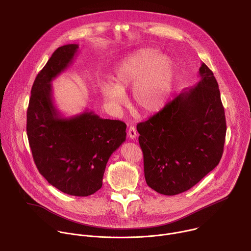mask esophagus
<instances>
[{
    "label": "esophagus",
    "mask_w": 251,
    "mask_h": 251,
    "mask_svg": "<svg viewBox=\"0 0 251 251\" xmlns=\"http://www.w3.org/2000/svg\"><path fill=\"white\" fill-rule=\"evenodd\" d=\"M128 136L131 138V139H135L137 137V130L134 126H130L129 127V130H128Z\"/></svg>",
    "instance_id": "34e87169"
}]
</instances>
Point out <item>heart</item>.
I'll use <instances>...</instances> for the list:
<instances>
[{
	"mask_svg": "<svg viewBox=\"0 0 251 251\" xmlns=\"http://www.w3.org/2000/svg\"><path fill=\"white\" fill-rule=\"evenodd\" d=\"M174 60L158 50L144 48L123 58L115 67L113 82L99 85L103 98L113 107L127 101L125 90L133 85V99L145 113L159 111L167 102L175 83Z\"/></svg>",
	"mask_w": 251,
	"mask_h": 251,
	"instance_id": "1",
	"label": "heart"
}]
</instances>
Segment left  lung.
I'll use <instances>...</instances> for the list:
<instances>
[{
	"label": "left lung",
	"instance_id": "left-lung-1",
	"mask_svg": "<svg viewBox=\"0 0 251 251\" xmlns=\"http://www.w3.org/2000/svg\"><path fill=\"white\" fill-rule=\"evenodd\" d=\"M200 81L137 125L147 185L159 194L184 193L216 168L226 133L219 84L202 62Z\"/></svg>",
	"mask_w": 251,
	"mask_h": 251
}]
</instances>
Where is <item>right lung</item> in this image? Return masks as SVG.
I'll list each match as a JSON object with an SVG mask.
<instances>
[{
    "label": "right lung",
    "mask_w": 251,
    "mask_h": 251,
    "mask_svg": "<svg viewBox=\"0 0 251 251\" xmlns=\"http://www.w3.org/2000/svg\"><path fill=\"white\" fill-rule=\"evenodd\" d=\"M78 45L58 48L34 79L26 113L33 161L46 180L64 194L87 197L102 187L110 156L126 140V124L93 111L63 117L52 99L51 81L73 62Z\"/></svg>",
    "instance_id": "1"
}]
</instances>
